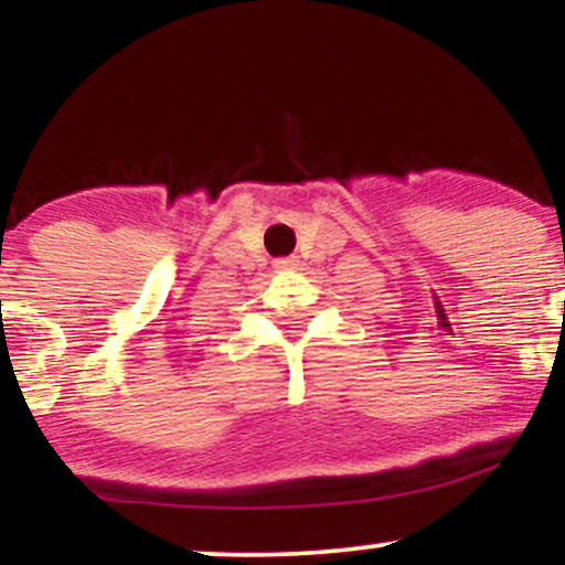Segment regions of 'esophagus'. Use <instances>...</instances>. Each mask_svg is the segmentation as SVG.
Instances as JSON below:
<instances>
[{
  "label": "esophagus",
  "instance_id": "1",
  "mask_svg": "<svg viewBox=\"0 0 565 565\" xmlns=\"http://www.w3.org/2000/svg\"><path fill=\"white\" fill-rule=\"evenodd\" d=\"M274 266L278 268V270H289V268H295L297 266V260L295 258H278Z\"/></svg>",
  "mask_w": 565,
  "mask_h": 565
}]
</instances>
